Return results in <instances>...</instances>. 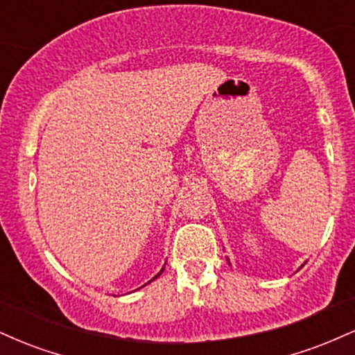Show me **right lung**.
<instances>
[{
  "label": "right lung",
  "mask_w": 355,
  "mask_h": 355,
  "mask_svg": "<svg viewBox=\"0 0 355 355\" xmlns=\"http://www.w3.org/2000/svg\"><path fill=\"white\" fill-rule=\"evenodd\" d=\"M164 268H165V267H164ZM164 268H162V270H160V272H158V274H157V275H155L152 280H155V279H157V277H160V275H162V272H164ZM152 280H150V282H152ZM150 282H148V284H150Z\"/></svg>",
  "instance_id": "right-lung-1"
}]
</instances>
